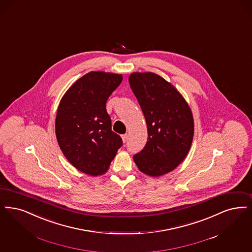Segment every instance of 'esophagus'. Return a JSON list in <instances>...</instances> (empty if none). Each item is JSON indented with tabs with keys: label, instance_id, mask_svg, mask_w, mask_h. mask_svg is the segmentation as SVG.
<instances>
[{
	"label": "esophagus",
	"instance_id": "obj_1",
	"mask_svg": "<svg viewBox=\"0 0 252 252\" xmlns=\"http://www.w3.org/2000/svg\"><path fill=\"white\" fill-rule=\"evenodd\" d=\"M122 140H123L124 142L127 141V140H128V134H124V135H122Z\"/></svg>",
	"mask_w": 252,
	"mask_h": 252
}]
</instances>
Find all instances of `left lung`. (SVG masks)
<instances>
[{"label": "left lung", "instance_id": "1", "mask_svg": "<svg viewBox=\"0 0 252 252\" xmlns=\"http://www.w3.org/2000/svg\"><path fill=\"white\" fill-rule=\"evenodd\" d=\"M129 85L144 114L148 139L133 156L139 170L160 176L174 170L190 149L194 123L188 103L171 83L151 72H135Z\"/></svg>", "mask_w": 252, "mask_h": 252}]
</instances>
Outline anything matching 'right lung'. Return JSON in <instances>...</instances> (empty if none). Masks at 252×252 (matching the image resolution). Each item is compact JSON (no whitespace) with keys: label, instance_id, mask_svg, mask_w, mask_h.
<instances>
[{"label":"right lung","instance_id":"add662e5","mask_svg":"<svg viewBox=\"0 0 252 252\" xmlns=\"http://www.w3.org/2000/svg\"><path fill=\"white\" fill-rule=\"evenodd\" d=\"M123 81L122 75L89 72L63 96L57 111L55 133L61 150L71 164L96 176L108 171L122 138L111 130L106 103Z\"/></svg>","mask_w":252,"mask_h":252}]
</instances>
